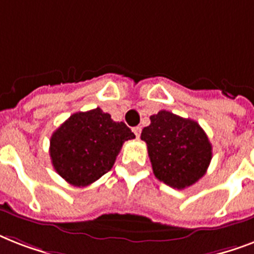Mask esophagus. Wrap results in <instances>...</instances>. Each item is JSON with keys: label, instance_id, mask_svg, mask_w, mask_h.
<instances>
[{"label": "esophagus", "instance_id": "1", "mask_svg": "<svg viewBox=\"0 0 254 254\" xmlns=\"http://www.w3.org/2000/svg\"><path fill=\"white\" fill-rule=\"evenodd\" d=\"M133 131H134L135 137H137V138H139V134H141V127H133Z\"/></svg>", "mask_w": 254, "mask_h": 254}]
</instances>
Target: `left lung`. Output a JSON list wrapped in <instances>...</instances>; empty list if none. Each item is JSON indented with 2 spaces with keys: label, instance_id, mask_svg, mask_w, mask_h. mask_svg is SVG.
I'll use <instances>...</instances> for the list:
<instances>
[{
  "label": "left lung",
  "instance_id": "8db88e82",
  "mask_svg": "<svg viewBox=\"0 0 254 254\" xmlns=\"http://www.w3.org/2000/svg\"><path fill=\"white\" fill-rule=\"evenodd\" d=\"M141 139L147 145L154 175L174 189L196 183L212 158V145L200 125L169 111L150 116Z\"/></svg>",
  "mask_w": 254,
  "mask_h": 254
}]
</instances>
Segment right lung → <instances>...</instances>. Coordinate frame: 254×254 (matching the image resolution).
Listing matches in <instances>:
<instances>
[{"label":"right lung","mask_w":254,"mask_h":254,"mask_svg":"<svg viewBox=\"0 0 254 254\" xmlns=\"http://www.w3.org/2000/svg\"><path fill=\"white\" fill-rule=\"evenodd\" d=\"M135 138L124 123H116L100 108L73 113L50 139V157L67 183L84 187L113 167L123 143Z\"/></svg>","instance_id":"right-lung-1"}]
</instances>
